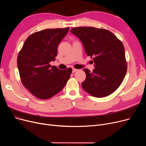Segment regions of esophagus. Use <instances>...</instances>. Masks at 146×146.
I'll return each instance as SVG.
<instances>
[{"label":"esophagus","instance_id":"obj_1","mask_svg":"<svg viewBox=\"0 0 146 146\" xmlns=\"http://www.w3.org/2000/svg\"><path fill=\"white\" fill-rule=\"evenodd\" d=\"M77 71H78V69L73 68V70H72V72H73V73H75V72H76Z\"/></svg>","mask_w":146,"mask_h":146}]
</instances>
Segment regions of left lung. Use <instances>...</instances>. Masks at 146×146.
<instances>
[{
  "mask_svg": "<svg viewBox=\"0 0 146 146\" xmlns=\"http://www.w3.org/2000/svg\"><path fill=\"white\" fill-rule=\"evenodd\" d=\"M71 33L79 38L86 54L94 57L92 72L84 68L85 80L83 89L96 98L108 96L123 81L127 70L123 44L110 31L91 27L73 28Z\"/></svg>",
  "mask_w": 146,
  "mask_h": 146,
  "instance_id": "obj_1",
  "label": "left lung"
}]
</instances>
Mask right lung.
Listing matches in <instances>:
<instances>
[{
  "label": "right lung",
  "instance_id": "1",
  "mask_svg": "<svg viewBox=\"0 0 146 146\" xmlns=\"http://www.w3.org/2000/svg\"><path fill=\"white\" fill-rule=\"evenodd\" d=\"M69 27L46 29L30 35L19 52L17 65L23 85L34 96L49 99L65 86L72 68L61 70L50 64L54 61L57 48Z\"/></svg>",
  "mask_w": 146,
  "mask_h": 146
}]
</instances>
